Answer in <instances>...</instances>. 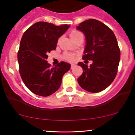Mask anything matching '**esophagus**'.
Here are the masks:
<instances>
[{"mask_svg": "<svg viewBox=\"0 0 135 135\" xmlns=\"http://www.w3.org/2000/svg\"><path fill=\"white\" fill-rule=\"evenodd\" d=\"M75 66V65L74 64V63L71 64V69H73V68H74Z\"/></svg>", "mask_w": 135, "mask_h": 135, "instance_id": "obj_1", "label": "esophagus"}]
</instances>
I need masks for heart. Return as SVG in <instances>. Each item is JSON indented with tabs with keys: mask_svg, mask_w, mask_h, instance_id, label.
Segmentation results:
<instances>
[{
	"mask_svg": "<svg viewBox=\"0 0 135 135\" xmlns=\"http://www.w3.org/2000/svg\"><path fill=\"white\" fill-rule=\"evenodd\" d=\"M80 35H83V33L80 32H79V31L76 30H73L72 31H71V32L70 33V38H72V40H74L75 38L78 37ZM65 58L70 61H73L75 60V55H72V54H66Z\"/></svg>",
	"mask_w": 135,
	"mask_h": 135,
	"instance_id": "heart-1",
	"label": "heart"
}]
</instances>
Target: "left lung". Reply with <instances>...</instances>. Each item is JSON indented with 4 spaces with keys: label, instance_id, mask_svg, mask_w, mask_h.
Listing matches in <instances>:
<instances>
[{
    "label": "left lung",
    "instance_id": "1",
    "mask_svg": "<svg viewBox=\"0 0 135 135\" xmlns=\"http://www.w3.org/2000/svg\"><path fill=\"white\" fill-rule=\"evenodd\" d=\"M77 30L81 31L86 38L83 59L93 61L89 66L78 63L83 73L77 81L84 90L100 92L111 84L117 75L120 58L117 38L110 28L97 20L80 23Z\"/></svg>",
    "mask_w": 135,
    "mask_h": 135
}]
</instances>
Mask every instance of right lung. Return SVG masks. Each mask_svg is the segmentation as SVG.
<instances>
[{"label": "right lung", "mask_w": 135, "mask_h": 135, "mask_svg": "<svg viewBox=\"0 0 135 135\" xmlns=\"http://www.w3.org/2000/svg\"><path fill=\"white\" fill-rule=\"evenodd\" d=\"M70 27L39 21L23 33L18 52L20 73L25 86L34 94L41 97L53 94L70 69V64L65 61L50 68L46 60L47 54L56 49L58 38Z\"/></svg>", "instance_id": "1"}]
</instances>
